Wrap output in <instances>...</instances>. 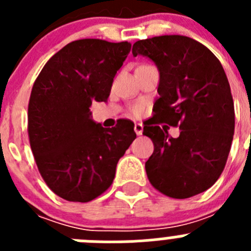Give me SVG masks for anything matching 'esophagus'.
I'll use <instances>...</instances> for the list:
<instances>
[{"instance_id":"34e87169","label":"esophagus","mask_w":251,"mask_h":251,"mask_svg":"<svg viewBox=\"0 0 251 251\" xmlns=\"http://www.w3.org/2000/svg\"><path fill=\"white\" fill-rule=\"evenodd\" d=\"M134 132L137 133V136H141L142 133H143V126L141 123L134 124Z\"/></svg>"}]
</instances>
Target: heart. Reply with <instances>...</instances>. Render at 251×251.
<instances>
[{
	"label": "heart",
	"mask_w": 251,
	"mask_h": 251,
	"mask_svg": "<svg viewBox=\"0 0 251 251\" xmlns=\"http://www.w3.org/2000/svg\"><path fill=\"white\" fill-rule=\"evenodd\" d=\"M128 113H129V115H132L133 118H141L142 115L146 113V105L142 103L133 104L129 106Z\"/></svg>",
	"instance_id": "heart-1"
}]
</instances>
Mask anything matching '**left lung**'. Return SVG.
<instances>
[{
    "label": "left lung",
    "mask_w": 251,
    "mask_h": 251,
    "mask_svg": "<svg viewBox=\"0 0 251 251\" xmlns=\"http://www.w3.org/2000/svg\"><path fill=\"white\" fill-rule=\"evenodd\" d=\"M132 52L152 59L159 70V98L153 118L143 127L154 146L146 162L151 185L172 199L206 191L223 174L235 129L234 101L223 65L205 45L181 35L141 40ZM161 123L179 126L180 136H168Z\"/></svg>",
    "instance_id": "8db88e82"
}]
</instances>
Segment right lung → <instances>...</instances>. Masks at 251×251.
Returning <instances> with one entry per match:
<instances>
[{"mask_svg":"<svg viewBox=\"0 0 251 251\" xmlns=\"http://www.w3.org/2000/svg\"><path fill=\"white\" fill-rule=\"evenodd\" d=\"M130 44L100 39L64 46L40 72L31 90L27 133L39 172L51 191L72 202L105 192L119 158L136 139L122 119L106 130L90 118L93 101H105Z\"/></svg>","mask_w":251,"mask_h":251,"instance_id":"obj_1","label":"right lung"}]
</instances>
